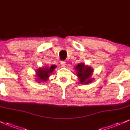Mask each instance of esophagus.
Segmentation results:
<instances>
[{"label":"esophagus","instance_id":"1","mask_svg":"<svg viewBox=\"0 0 130 130\" xmlns=\"http://www.w3.org/2000/svg\"><path fill=\"white\" fill-rule=\"evenodd\" d=\"M61 67H62V68L66 67V62L64 61H62L61 62Z\"/></svg>","mask_w":130,"mask_h":130}]
</instances>
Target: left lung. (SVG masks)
I'll use <instances>...</instances> for the list:
<instances>
[{
  "label": "left lung",
  "mask_w": 130,
  "mask_h": 130,
  "mask_svg": "<svg viewBox=\"0 0 130 130\" xmlns=\"http://www.w3.org/2000/svg\"><path fill=\"white\" fill-rule=\"evenodd\" d=\"M78 72L77 76L80 78L81 83H88L91 82V76L92 75V69L90 67L85 66L83 63H80L75 67Z\"/></svg>",
  "instance_id": "left-lung-1"
}]
</instances>
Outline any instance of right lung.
Wrapping results in <instances>:
<instances>
[{
  "instance_id": "obj_1",
  "label": "right lung",
  "mask_w": 130,
  "mask_h": 130,
  "mask_svg": "<svg viewBox=\"0 0 130 130\" xmlns=\"http://www.w3.org/2000/svg\"><path fill=\"white\" fill-rule=\"evenodd\" d=\"M55 68V66H52L49 69L47 68H41L39 69L37 72V76L38 78V80L41 81H43L45 82L47 80V78L49 77V74L51 72H52Z\"/></svg>"
}]
</instances>
